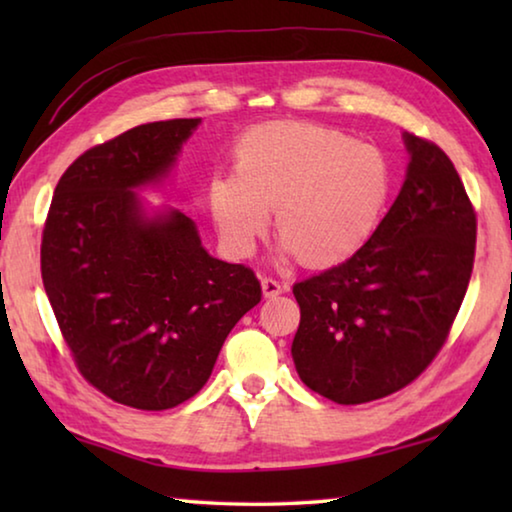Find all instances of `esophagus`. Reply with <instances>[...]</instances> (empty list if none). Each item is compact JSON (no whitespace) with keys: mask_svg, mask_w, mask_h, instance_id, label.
I'll use <instances>...</instances> for the list:
<instances>
[{"mask_svg":"<svg viewBox=\"0 0 512 512\" xmlns=\"http://www.w3.org/2000/svg\"><path fill=\"white\" fill-rule=\"evenodd\" d=\"M262 293L264 298H277L280 293H284V287L277 280H273V277H262Z\"/></svg>","mask_w":512,"mask_h":512,"instance_id":"1","label":"esophagus"}]
</instances>
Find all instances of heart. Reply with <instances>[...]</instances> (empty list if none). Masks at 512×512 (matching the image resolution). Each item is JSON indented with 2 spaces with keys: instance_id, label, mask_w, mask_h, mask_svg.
Segmentation results:
<instances>
[{
  "instance_id": "heart-1",
  "label": "heart",
  "mask_w": 512,
  "mask_h": 512,
  "mask_svg": "<svg viewBox=\"0 0 512 512\" xmlns=\"http://www.w3.org/2000/svg\"><path fill=\"white\" fill-rule=\"evenodd\" d=\"M232 176H214L207 201L225 248L248 257L268 228L305 266L348 262L375 235L393 173L375 146L311 121H268L232 146Z\"/></svg>"
}]
</instances>
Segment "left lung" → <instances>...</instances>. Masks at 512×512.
<instances>
[{
    "label": "left lung",
    "mask_w": 512,
    "mask_h": 512,
    "mask_svg": "<svg viewBox=\"0 0 512 512\" xmlns=\"http://www.w3.org/2000/svg\"><path fill=\"white\" fill-rule=\"evenodd\" d=\"M409 169L375 235L348 262L293 284L291 357L336 404L379 400L424 372L470 284L476 214L445 151L404 133Z\"/></svg>",
    "instance_id": "1"
}]
</instances>
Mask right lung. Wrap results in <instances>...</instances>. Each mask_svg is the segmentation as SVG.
<instances>
[{"instance_id": "right-lung-1", "label": "right lung", "mask_w": 512, "mask_h": 512, "mask_svg": "<svg viewBox=\"0 0 512 512\" xmlns=\"http://www.w3.org/2000/svg\"><path fill=\"white\" fill-rule=\"evenodd\" d=\"M198 124L153 121L92 146L58 180L42 230V284L76 368L142 411L201 391L262 300L255 273L207 253L187 214H146L135 192L169 176Z\"/></svg>"}]
</instances>
